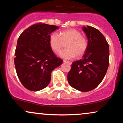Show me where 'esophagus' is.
Returning <instances> with one entry per match:
<instances>
[{"mask_svg":"<svg viewBox=\"0 0 123 123\" xmlns=\"http://www.w3.org/2000/svg\"><path fill=\"white\" fill-rule=\"evenodd\" d=\"M63 62H64L66 63H68V64H69V65H71V64H72V62H70V61H68L64 60V61H63Z\"/></svg>","mask_w":123,"mask_h":123,"instance_id":"esophagus-1","label":"esophagus"}]
</instances>
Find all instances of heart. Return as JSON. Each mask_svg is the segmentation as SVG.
I'll use <instances>...</instances> for the list:
<instances>
[{
    "mask_svg": "<svg viewBox=\"0 0 123 123\" xmlns=\"http://www.w3.org/2000/svg\"><path fill=\"white\" fill-rule=\"evenodd\" d=\"M66 49L60 53V56L63 59L71 60L76 57V54L81 56L88 47V40L86 36L81 35L79 31L69 29L61 31L59 35L53 33L49 38L50 46L53 51L58 53L61 50L63 43H66Z\"/></svg>",
    "mask_w": 123,
    "mask_h": 123,
    "instance_id": "b5f03b06",
    "label": "heart"
}]
</instances>
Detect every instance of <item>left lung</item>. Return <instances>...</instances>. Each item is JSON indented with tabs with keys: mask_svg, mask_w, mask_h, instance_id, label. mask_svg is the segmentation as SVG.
Wrapping results in <instances>:
<instances>
[{
	"mask_svg": "<svg viewBox=\"0 0 123 123\" xmlns=\"http://www.w3.org/2000/svg\"><path fill=\"white\" fill-rule=\"evenodd\" d=\"M88 39V47L83 58L73 62L68 74V81L73 88L87 92L95 88L105 77L109 64V47L99 31L83 26Z\"/></svg>",
	"mask_w": 123,
	"mask_h": 123,
	"instance_id": "8db88e82",
	"label": "left lung"
}]
</instances>
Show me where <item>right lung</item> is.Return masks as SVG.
<instances>
[{"label": "right lung", "instance_id": "1", "mask_svg": "<svg viewBox=\"0 0 123 123\" xmlns=\"http://www.w3.org/2000/svg\"><path fill=\"white\" fill-rule=\"evenodd\" d=\"M55 25L39 22L31 25L19 36L14 63L18 79L28 90L37 91L49 85L51 72L63 61L57 57L49 43Z\"/></svg>", "mask_w": 123, "mask_h": 123}]
</instances>
